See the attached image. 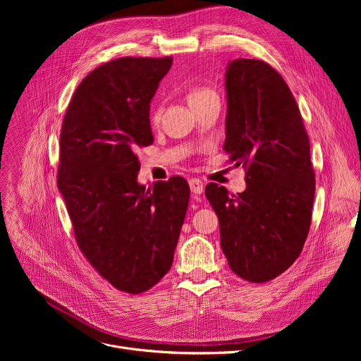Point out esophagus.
Returning <instances> with one entry per match:
<instances>
[{
	"mask_svg": "<svg viewBox=\"0 0 361 361\" xmlns=\"http://www.w3.org/2000/svg\"><path fill=\"white\" fill-rule=\"evenodd\" d=\"M188 185H190V190L195 195H202L203 187H204L203 181L199 180V178H190V180H188Z\"/></svg>",
	"mask_w": 361,
	"mask_h": 361,
	"instance_id": "esophagus-1",
	"label": "esophagus"
}]
</instances>
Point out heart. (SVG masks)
<instances>
[{"label":"heart","instance_id":"obj_1","mask_svg":"<svg viewBox=\"0 0 361 361\" xmlns=\"http://www.w3.org/2000/svg\"><path fill=\"white\" fill-rule=\"evenodd\" d=\"M212 94H216L211 87H203V86H193L190 89H187V93H185V98H187V102L188 104H195V102H199L207 97H212ZM161 120V114L159 111H154L152 112L150 116V121L154 126H157Z\"/></svg>","mask_w":361,"mask_h":361}]
</instances>
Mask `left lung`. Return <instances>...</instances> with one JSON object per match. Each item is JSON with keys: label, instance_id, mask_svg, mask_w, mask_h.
I'll return each instance as SVG.
<instances>
[{"label": "left lung", "instance_id": "1", "mask_svg": "<svg viewBox=\"0 0 361 361\" xmlns=\"http://www.w3.org/2000/svg\"><path fill=\"white\" fill-rule=\"evenodd\" d=\"M225 87L224 150L245 168L247 187L230 195L209 183L204 195L231 271L262 283L286 272L307 238L316 184L310 143L288 85L268 63L231 61Z\"/></svg>", "mask_w": 361, "mask_h": 361}]
</instances>
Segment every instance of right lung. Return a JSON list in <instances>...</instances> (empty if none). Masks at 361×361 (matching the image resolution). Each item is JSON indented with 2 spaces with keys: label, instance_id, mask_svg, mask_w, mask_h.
Masks as SVG:
<instances>
[{
  "label": "right lung",
  "instance_id": "obj_1",
  "mask_svg": "<svg viewBox=\"0 0 361 361\" xmlns=\"http://www.w3.org/2000/svg\"><path fill=\"white\" fill-rule=\"evenodd\" d=\"M171 56H123L75 89L60 135L56 184L80 252L114 288L150 290L171 269L190 188L180 177L146 188L137 150L152 145L150 99Z\"/></svg>",
  "mask_w": 361,
  "mask_h": 361
}]
</instances>
